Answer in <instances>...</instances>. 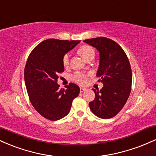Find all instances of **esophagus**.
Masks as SVG:
<instances>
[{
    "mask_svg": "<svg viewBox=\"0 0 156 156\" xmlns=\"http://www.w3.org/2000/svg\"><path fill=\"white\" fill-rule=\"evenodd\" d=\"M84 91H86V88H84V87H80V92H83Z\"/></svg>",
    "mask_w": 156,
    "mask_h": 156,
    "instance_id": "34e87169",
    "label": "esophagus"
}]
</instances>
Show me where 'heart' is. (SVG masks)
<instances>
[{"label": "heart", "mask_w": 156, "mask_h": 156, "mask_svg": "<svg viewBox=\"0 0 156 156\" xmlns=\"http://www.w3.org/2000/svg\"><path fill=\"white\" fill-rule=\"evenodd\" d=\"M78 54H79L83 59L87 60L89 57H94V52L91 47L88 45H84L80 47L78 51ZM69 62V54L64 55L63 58V64L64 66H67ZM72 79L76 83L80 84H83L87 82V76L84 73L77 72L73 74L72 76Z\"/></svg>", "instance_id": "obj_1"}]
</instances>
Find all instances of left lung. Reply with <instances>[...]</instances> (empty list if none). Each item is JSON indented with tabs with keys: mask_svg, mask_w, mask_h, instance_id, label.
<instances>
[{
	"mask_svg": "<svg viewBox=\"0 0 156 156\" xmlns=\"http://www.w3.org/2000/svg\"><path fill=\"white\" fill-rule=\"evenodd\" d=\"M99 52L96 76L103 84L101 90L92 89L95 98L89 103L93 114L101 119H110L123 108L130 93L131 68L128 57L117 42L105 37L83 41Z\"/></svg>",
	"mask_w": 156,
	"mask_h": 156,
	"instance_id": "8db88e82",
	"label": "left lung"
}]
</instances>
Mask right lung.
Wrapping results in <instances>:
<instances>
[{
	"instance_id": "right-lung-1",
	"label": "right lung",
	"mask_w": 156,
	"mask_h": 156,
	"mask_svg": "<svg viewBox=\"0 0 156 156\" xmlns=\"http://www.w3.org/2000/svg\"><path fill=\"white\" fill-rule=\"evenodd\" d=\"M80 40L43 41L32 51L27 60L24 78L27 92L37 112L50 120H58L70 111L80 88L70 83L59 89L58 75L64 71V55L73 49Z\"/></svg>"
}]
</instances>
